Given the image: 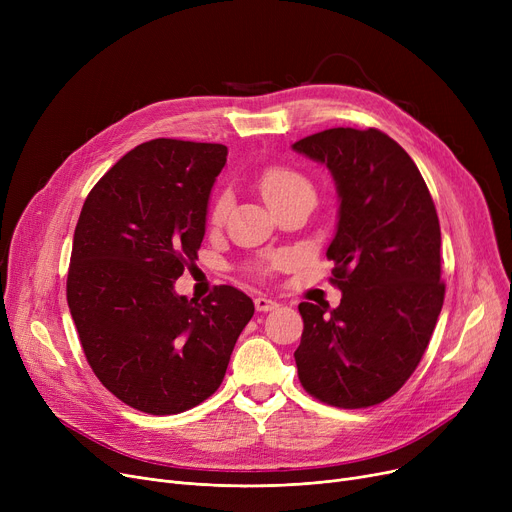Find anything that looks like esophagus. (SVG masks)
Masks as SVG:
<instances>
[{
	"mask_svg": "<svg viewBox=\"0 0 512 512\" xmlns=\"http://www.w3.org/2000/svg\"><path fill=\"white\" fill-rule=\"evenodd\" d=\"M280 305L276 303V301H272V299H267V297H257L255 299V309L257 311H274V309H278Z\"/></svg>",
	"mask_w": 512,
	"mask_h": 512,
	"instance_id": "1",
	"label": "esophagus"
}]
</instances>
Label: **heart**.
Here are the masks:
<instances>
[{
	"label": "heart",
	"mask_w": 512,
	"mask_h": 512,
	"mask_svg": "<svg viewBox=\"0 0 512 512\" xmlns=\"http://www.w3.org/2000/svg\"><path fill=\"white\" fill-rule=\"evenodd\" d=\"M257 188L263 197V201L270 205V209L278 203H282L284 199L292 197V195H299V193H313V186L311 182L299 174L297 170L286 168V166H267L259 172L257 176ZM228 203L230 197L228 193H220L213 201L211 207V220L213 222H220L226 211H228Z\"/></svg>",
	"instance_id": "1"
}]
</instances>
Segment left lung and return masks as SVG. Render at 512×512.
Here are the masks:
<instances>
[{
	"mask_svg": "<svg viewBox=\"0 0 512 512\" xmlns=\"http://www.w3.org/2000/svg\"><path fill=\"white\" fill-rule=\"evenodd\" d=\"M292 149L334 178L338 224L326 255L342 292L336 309L299 305V380L328 405L373 407L411 378L442 311L436 205L409 153L375 128H330Z\"/></svg>",
	"mask_w": 512,
	"mask_h": 512,
	"instance_id": "1",
	"label": "left lung"
}]
</instances>
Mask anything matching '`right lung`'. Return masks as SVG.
Returning a JSON list of instances; mask_svg holds the SVG:
<instances>
[{"instance_id":"add662e5","label":"right lung","mask_w":512,"mask_h":512,"mask_svg":"<svg viewBox=\"0 0 512 512\" xmlns=\"http://www.w3.org/2000/svg\"><path fill=\"white\" fill-rule=\"evenodd\" d=\"M226 155L218 143H143L107 170L80 211L70 315L99 382L143 413L176 415L218 390L255 313L234 286L203 301L174 290L201 249Z\"/></svg>"}]
</instances>
